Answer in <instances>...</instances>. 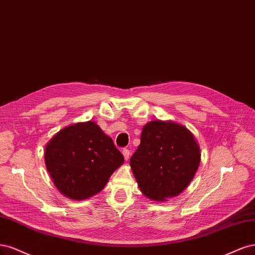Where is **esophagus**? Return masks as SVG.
Returning a JSON list of instances; mask_svg holds the SVG:
<instances>
[{
	"label": "esophagus",
	"instance_id": "1",
	"mask_svg": "<svg viewBox=\"0 0 255 255\" xmlns=\"http://www.w3.org/2000/svg\"><path fill=\"white\" fill-rule=\"evenodd\" d=\"M123 155H124V158H125V160L127 161L128 159H129V155H130V151L127 149V148H124L123 149Z\"/></svg>",
	"mask_w": 255,
	"mask_h": 255
}]
</instances>
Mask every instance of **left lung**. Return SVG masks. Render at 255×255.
I'll return each mask as SVG.
<instances>
[{"instance_id": "obj_1", "label": "left lung", "mask_w": 255, "mask_h": 255, "mask_svg": "<svg viewBox=\"0 0 255 255\" xmlns=\"http://www.w3.org/2000/svg\"><path fill=\"white\" fill-rule=\"evenodd\" d=\"M200 157L199 145L190 130L159 120L143 127L141 144L130 159V166L146 197L166 201L191 183Z\"/></svg>"}]
</instances>
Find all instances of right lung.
<instances>
[{"label":"right lung","mask_w":255,"mask_h":255,"mask_svg":"<svg viewBox=\"0 0 255 255\" xmlns=\"http://www.w3.org/2000/svg\"><path fill=\"white\" fill-rule=\"evenodd\" d=\"M45 166L58 191L74 200L100 193L124 157L96 123L61 129L45 146Z\"/></svg>","instance_id":"right-lung-1"}]
</instances>
